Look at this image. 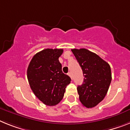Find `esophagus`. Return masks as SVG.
Returning <instances> with one entry per match:
<instances>
[{
	"instance_id": "esophagus-1",
	"label": "esophagus",
	"mask_w": 130,
	"mask_h": 130,
	"mask_svg": "<svg viewBox=\"0 0 130 130\" xmlns=\"http://www.w3.org/2000/svg\"><path fill=\"white\" fill-rule=\"evenodd\" d=\"M68 75L70 76V77H71V79L73 78V77H72V75H71V73H68Z\"/></svg>"
}]
</instances>
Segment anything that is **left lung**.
<instances>
[{"label": "left lung", "instance_id": "1", "mask_svg": "<svg viewBox=\"0 0 130 130\" xmlns=\"http://www.w3.org/2000/svg\"><path fill=\"white\" fill-rule=\"evenodd\" d=\"M82 68L83 84L77 87L79 99L83 106L92 108L104 99L110 86L112 75L110 65L96 54L85 48L72 49Z\"/></svg>", "mask_w": 130, "mask_h": 130}]
</instances>
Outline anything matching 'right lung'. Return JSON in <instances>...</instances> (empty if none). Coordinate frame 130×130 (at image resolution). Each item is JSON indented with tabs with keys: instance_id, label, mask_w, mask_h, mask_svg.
Masks as SVG:
<instances>
[{
	"instance_id": "1",
	"label": "right lung",
	"mask_w": 130,
	"mask_h": 130,
	"mask_svg": "<svg viewBox=\"0 0 130 130\" xmlns=\"http://www.w3.org/2000/svg\"><path fill=\"white\" fill-rule=\"evenodd\" d=\"M63 49L43 50L36 54L27 69V78L34 94L44 104L54 106L62 100L71 79L62 72L59 57Z\"/></svg>"
}]
</instances>
